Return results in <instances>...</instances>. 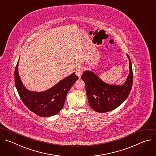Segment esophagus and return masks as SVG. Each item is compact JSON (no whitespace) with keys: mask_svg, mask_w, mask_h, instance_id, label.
<instances>
[{"mask_svg":"<svg viewBox=\"0 0 156 156\" xmlns=\"http://www.w3.org/2000/svg\"><path fill=\"white\" fill-rule=\"evenodd\" d=\"M76 75L79 77L80 78L81 76L82 75L83 73V69L82 67H79L78 69H76Z\"/></svg>","mask_w":156,"mask_h":156,"instance_id":"obj_1","label":"esophagus"}]
</instances>
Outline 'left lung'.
<instances>
[{"label": "left lung", "mask_w": 156, "mask_h": 156, "mask_svg": "<svg viewBox=\"0 0 156 156\" xmlns=\"http://www.w3.org/2000/svg\"><path fill=\"white\" fill-rule=\"evenodd\" d=\"M129 74L122 85H110L102 81L91 71H84L81 79L85 83L89 104L93 110L98 113L112 111L126 100L133 83V72L129 56Z\"/></svg>", "instance_id": "left-lung-1"}]
</instances>
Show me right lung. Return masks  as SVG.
Listing matches in <instances>:
<instances>
[{
  "mask_svg": "<svg viewBox=\"0 0 156 156\" xmlns=\"http://www.w3.org/2000/svg\"><path fill=\"white\" fill-rule=\"evenodd\" d=\"M18 62L19 61L15 70V83L24 105L39 116L49 117L58 114L64 107L69 90L78 77L73 73L47 90L40 92L30 91L21 81L18 74Z\"/></svg>",
  "mask_w": 156,
  "mask_h": 156,
  "instance_id": "right-lung-1",
  "label": "right lung"
}]
</instances>
